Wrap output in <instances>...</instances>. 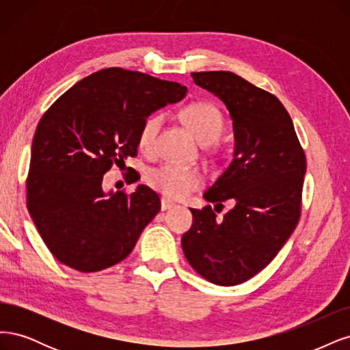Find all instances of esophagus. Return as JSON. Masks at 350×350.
Masks as SVG:
<instances>
[{"label": "esophagus", "mask_w": 350, "mask_h": 350, "mask_svg": "<svg viewBox=\"0 0 350 350\" xmlns=\"http://www.w3.org/2000/svg\"><path fill=\"white\" fill-rule=\"evenodd\" d=\"M176 206V204L173 200H170V199H165V198H163L161 199V209L163 211H167V209H172V208H174Z\"/></svg>", "instance_id": "34e87169"}]
</instances>
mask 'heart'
<instances>
[{
	"instance_id": "1",
	"label": "heart",
	"mask_w": 350,
	"mask_h": 350,
	"mask_svg": "<svg viewBox=\"0 0 350 350\" xmlns=\"http://www.w3.org/2000/svg\"><path fill=\"white\" fill-rule=\"evenodd\" d=\"M180 118L202 145L215 142L224 129L221 111L208 101H196V103L187 105L180 111ZM160 125L161 116L159 115H151L142 122L138 133V145L142 151H150L152 148ZM148 182L160 193L173 199H182L190 191L199 189L204 180L193 167L164 163L148 173Z\"/></svg>"
}]
</instances>
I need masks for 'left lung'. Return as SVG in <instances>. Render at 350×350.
Listing matches in <instances>:
<instances>
[{"mask_svg":"<svg viewBox=\"0 0 350 350\" xmlns=\"http://www.w3.org/2000/svg\"><path fill=\"white\" fill-rule=\"evenodd\" d=\"M215 94L232 119L234 155L204 198L234 208L217 219L215 208L190 209L193 224L182 237L190 266L206 280L232 286L260 272L294 232L306 174L294 123L279 98L230 71L191 72Z\"/></svg>","mask_w":350,"mask_h":350,"instance_id":"8db88e82","label":"left lung"}]
</instances>
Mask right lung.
Listing matches in <instances>:
<instances>
[{
  "label": "right lung",
  "mask_w": 350,
  "mask_h": 350,
  "mask_svg": "<svg viewBox=\"0 0 350 350\" xmlns=\"http://www.w3.org/2000/svg\"><path fill=\"white\" fill-rule=\"evenodd\" d=\"M186 93L178 83L107 68L78 81L42 116L31 144L27 208L61 263L98 272L133 250L160 212V198L144 185L131 195L105 193L103 176L137 155L142 122Z\"/></svg>",
  "instance_id": "right-lung-1"
}]
</instances>
